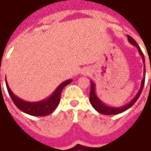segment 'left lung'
Listing matches in <instances>:
<instances>
[{
    "label": "left lung",
    "instance_id": "8db88e82",
    "mask_svg": "<svg viewBox=\"0 0 151 151\" xmlns=\"http://www.w3.org/2000/svg\"><path fill=\"white\" fill-rule=\"evenodd\" d=\"M128 36V40H129V42L132 45L135 46L138 50L140 55L142 58V61L144 63V72H143V79L142 80V84H141V87H140V90L137 92V94L136 95V96L129 102L127 104L124 105V106H121V107H111V106H108V105H106L104 103L102 102L99 97L96 95V92H95V84L94 83L93 81H91V92H90V102L91 104L92 107L95 108L96 111L99 112V113L104 114V115H116V114H120L124 112V111L128 110L129 108H130L132 106H133L136 101L137 100V99L139 98L141 93L142 91L143 86H144V84H145V78H146V66H145V57H144V54L142 52V50L140 48V47L138 46V44L137 43V42L135 40H133V38L129 36V35H127Z\"/></svg>",
    "mask_w": 151,
    "mask_h": 151
}]
</instances>
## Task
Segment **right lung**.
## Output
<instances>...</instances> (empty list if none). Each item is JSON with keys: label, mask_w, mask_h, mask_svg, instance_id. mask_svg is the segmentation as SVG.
I'll return each instance as SVG.
<instances>
[{"label": "right lung", "mask_w": 151, "mask_h": 151, "mask_svg": "<svg viewBox=\"0 0 151 151\" xmlns=\"http://www.w3.org/2000/svg\"><path fill=\"white\" fill-rule=\"evenodd\" d=\"M72 81V79H69L63 82L57 86L55 91L53 92L49 97L38 102H27L18 98L12 92L6 80H5V83H6V87H7L9 94L10 95L12 100L19 110L34 116H47L49 114L52 113L53 111L56 110V108H57L60 101V95H61L62 90L66 86L71 83Z\"/></svg>", "instance_id": "add662e5"}]
</instances>
